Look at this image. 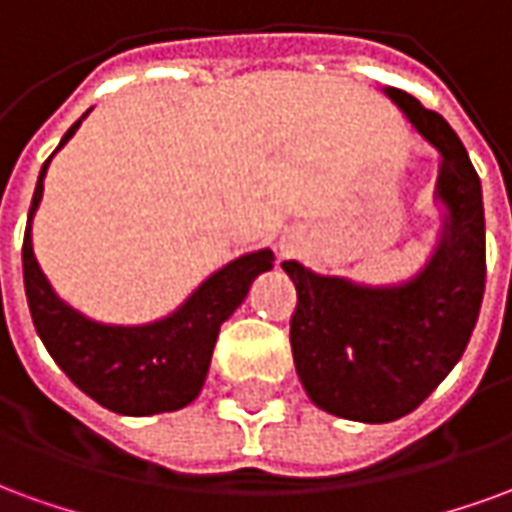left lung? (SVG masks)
Masks as SVG:
<instances>
[{
    "label": "left lung",
    "mask_w": 512,
    "mask_h": 512,
    "mask_svg": "<svg viewBox=\"0 0 512 512\" xmlns=\"http://www.w3.org/2000/svg\"><path fill=\"white\" fill-rule=\"evenodd\" d=\"M386 95L441 153L447 224L433 260L397 288H362L296 260L282 263L296 285V373L315 406L354 422L406 417L447 378L469 345L485 290L483 189L466 147L414 95L397 87Z\"/></svg>",
    "instance_id": "left-lung-1"
}]
</instances>
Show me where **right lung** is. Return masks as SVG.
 Masks as SVG:
<instances>
[{
  "label": "right lung",
  "mask_w": 512,
  "mask_h": 512,
  "mask_svg": "<svg viewBox=\"0 0 512 512\" xmlns=\"http://www.w3.org/2000/svg\"><path fill=\"white\" fill-rule=\"evenodd\" d=\"M79 126L82 120L68 128L60 147ZM49 161L46 158L40 169L21 249L27 304L46 351L84 395L115 414L147 417L189 406L205 384L219 326L244 301L257 274L274 268V255L263 249L238 257L205 279L200 290L164 321L147 326H104L90 321L57 299L32 252L29 224L43 197Z\"/></svg>",
  "instance_id": "add662e5"
}]
</instances>
